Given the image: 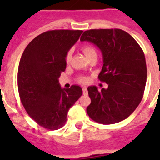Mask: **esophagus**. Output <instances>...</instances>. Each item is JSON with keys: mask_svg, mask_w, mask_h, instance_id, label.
Here are the masks:
<instances>
[{"mask_svg": "<svg viewBox=\"0 0 160 160\" xmlns=\"http://www.w3.org/2000/svg\"><path fill=\"white\" fill-rule=\"evenodd\" d=\"M82 90H83V94H84V95H86V94H87V88L84 87Z\"/></svg>", "mask_w": 160, "mask_h": 160, "instance_id": "esophagus-1", "label": "esophagus"}]
</instances>
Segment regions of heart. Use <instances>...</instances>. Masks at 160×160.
<instances>
[{
  "label": "heart",
  "instance_id": "1",
  "mask_svg": "<svg viewBox=\"0 0 160 160\" xmlns=\"http://www.w3.org/2000/svg\"><path fill=\"white\" fill-rule=\"evenodd\" d=\"M82 51L85 54V55L87 58H90L93 55H97V51L96 49L93 45L91 44H87V45H85V46L82 47ZM71 59H72V51H69L66 53V55H65V62L69 64V63L71 61ZM79 82L82 83V84H85L89 81L87 77L85 76H81V77L79 78Z\"/></svg>",
  "mask_w": 160,
  "mask_h": 160
}]
</instances>
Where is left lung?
<instances>
[{
  "label": "left lung",
  "instance_id": "obj_1",
  "mask_svg": "<svg viewBox=\"0 0 160 160\" xmlns=\"http://www.w3.org/2000/svg\"><path fill=\"white\" fill-rule=\"evenodd\" d=\"M81 41L94 44L101 51L103 67L99 80L108 88L89 86L91 103L88 115L103 124L124 120L141 101L147 80L145 57L141 47L129 33L120 29L85 31Z\"/></svg>",
  "mask_w": 160,
  "mask_h": 160
}]
</instances>
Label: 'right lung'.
<instances>
[{
  "label": "right lung",
  "mask_w": 160,
  "mask_h": 160,
  "mask_svg": "<svg viewBox=\"0 0 160 160\" xmlns=\"http://www.w3.org/2000/svg\"><path fill=\"white\" fill-rule=\"evenodd\" d=\"M82 31L54 30L39 35L21 55L17 74L21 101L31 119L51 130L65 125L69 109L82 95L79 85L61 89L65 55Z\"/></svg>",
  "instance_id": "add662e5"
}]
</instances>
